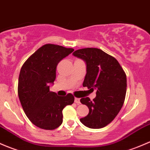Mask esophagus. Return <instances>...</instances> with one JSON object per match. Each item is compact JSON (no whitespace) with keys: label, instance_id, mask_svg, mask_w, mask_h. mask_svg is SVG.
Segmentation results:
<instances>
[{"label":"esophagus","instance_id":"obj_1","mask_svg":"<svg viewBox=\"0 0 150 150\" xmlns=\"http://www.w3.org/2000/svg\"><path fill=\"white\" fill-rule=\"evenodd\" d=\"M74 102H75L76 103L77 105L80 104V99H79V98H76L74 99Z\"/></svg>","mask_w":150,"mask_h":150}]
</instances>
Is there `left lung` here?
<instances>
[{
	"label": "left lung",
	"instance_id": "left-lung-1",
	"mask_svg": "<svg viewBox=\"0 0 150 150\" xmlns=\"http://www.w3.org/2000/svg\"><path fill=\"white\" fill-rule=\"evenodd\" d=\"M73 55L86 65L83 86L97 91L92 101L89 98L80 100L89 110L80 121L90 129H101L115 118L123 106L127 86L126 74L115 58L100 49H79Z\"/></svg>",
	"mask_w": 150,
	"mask_h": 150
}]
</instances>
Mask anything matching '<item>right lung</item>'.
<instances>
[{
    "label": "right lung",
    "mask_w": 150,
    "mask_h": 150,
    "mask_svg": "<svg viewBox=\"0 0 150 150\" xmlns=\"http://www.w3.org/2000/svg\"><path fill=\"white\" fill-rule=\"evenodd\" d=\"M74 50L46 44L32 54L21 67L18 98L29 121L40 129L52 130L61 126L63 109L74 101L71 94L62 97L50 91L56 77L57 65Z\"/></svg>",
    "instance_id": "add662e5"
}]
</instances>
